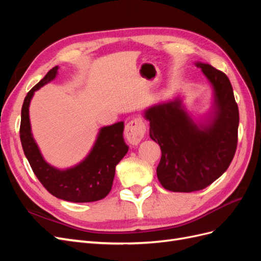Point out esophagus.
<instances>
[{
    "label": "esophagus",
    "instance_id": "1",
    "mask_svg": "<svg viewBox=\"0 0 261 261\" xmlns=\"http://www.w3.org/2000/svg\"><path fill=\"white\" fill-rule=\"evenodd\" d=\"M125 137L132 145H137L144 138L146 134V125L143 118L140 116L134 117L127 124L125 125Z\"/></svg>",
    "mask_w": 261,
    "mask_h": 261
}]
</instances>
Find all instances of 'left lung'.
Listing matches in <instances>:
<instances>
[{
  "label": "left lung",
  "mask_w": 261,
  "mask_h": 261,
  "mask_svg": "<svg viewBox=\"0 0 261 261\" xmlns=\"http://www.w3.org/2000/svg\"><path fill=\"white\" fill-rule=\"evenodd\" d=\"M215 89L216 116L199 129L177 99L148 109L150 138L159 144L158 179L171 192L206 188L230 167L238 147L239 107L227 76L209 64L197 63Z\"/></svg>",
  "instance_id": "obj_1"
}]
</instances>
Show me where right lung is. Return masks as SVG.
<instances>
[{
    "label": "right lung",
    "instance_id": "add662e5",
    "mask_svg": "<svg viewBox=\"0 0 261 261\" xmlns=\"http://www.w3.org/2000/svg\"><path fill=\"white\" fill-rule=\"evenodd\" d=\"M59 67L50 69L27 93L21 108L20 141L35 175L50 194L72 202H92L103 199L112 188L115 167L128 150L123 139L124 123L101 128L89 155L75 168L61 171L46 163L33 138L29 123V103L34 92L57 76Z\"/></svg>",
    "mask_w": 261,
    "mask_h": 261
}]
</instances>
